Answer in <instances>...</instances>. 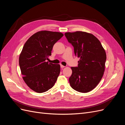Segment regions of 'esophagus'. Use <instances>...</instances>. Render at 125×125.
<instances>
[{"label": "esophagus", "mask_w": 125, "mask_h": 125, "mask_svg": "<svg viewBox=\"0 0 125 125\" xmlns=\"http://www.w3.org/2000/svg\"><path fill=\"white\" fill-rule=\"evenodd\" d=\"M60 67H61V68H64V67H65V66H64L62 65H60Z\"/></svg>", "instance_id": "1"}]
</instances>
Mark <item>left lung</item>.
Instances as JSON below:
<instances>
[{
	"label": "left lung",
	"mask_w": 125,
	"mask_h": 125,
	"mask_svg": "<svg viewBox=\"0 0 125 125\" xmlns=\"http://www.w3.org/2000/svg\"><path fill=\"white\" fill-rule=\"evenodd\" d=\"M65 35L74 47L75 55L80 58L78 66L71 67L69 79L71 88L77 91L87 93L99 83L104 74L106 54L96 37L82 31L66 32Z\"/></svg>",
	"instance_id": "left-lung-1"
}]
</instances>
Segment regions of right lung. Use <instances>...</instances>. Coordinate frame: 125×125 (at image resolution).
<instances>
[{
    "label": "right lung",
    "mask_w": 125,
    "mask_h": 125,
    "mask_svg": "<svg viewBox=\"0 0 125 125\" xmlns=\"http://www.w3.org/2000/svg\"><path fill=\"white\" fill-rule=\"evenodd\" d=\"M63 33L39 31L26 41L19 56V65L24 81L37 93H43L53 86L60 72L59 64L48 63L54 45Z\"/></svg>",
    "instance_id": "obj_1"
}]
</instances>
